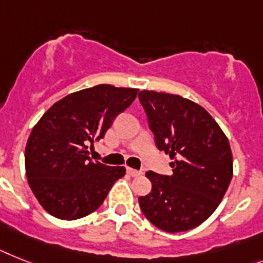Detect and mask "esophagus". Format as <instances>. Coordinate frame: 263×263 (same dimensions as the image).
I'll return each instance as SVG.
<instances>
[{
	"mask_svg": "<svg viewBox=\"0 0 263 263\" xmlns=\"http://www.w3.org/2000/svg\"><path fill=\"white\" fill-rule=\"evenodd\" d=\"M126 172H127V175H130L132 177H137V176L141 175L140 171H136V169H132V168H127Z\"/></svg>",
	"mask_w": 263,
	"mask_h": 263,
	"instance_id": "1",
	"label": "esophagus"
}]
</instances>
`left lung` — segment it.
I'll use <instances>...</instances> for the list:
<instances>
[{"label":"left lung","mask_w":263,"mask_h":263,"mask_svg":"<svg viewBox=\"0 0 263 263\" xmlns=\"http://www.w3.org/2000/svg\"><path fill=\"white\" fill-rule=\"evenodd\" d=\"M156 145L173 161L172 175L146 172L152 191L138 197L146 219L166 233L188 231L207 220L233 179L226 134L205 108L180 95L138 94Z\"/></svg>","instance_id":"1"}]
</instances>
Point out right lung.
I'll use <instances>...</instances> for the list:
<instances>
[{"label": "right lung", "mask_w": 263, "mask_h": 263, "mask_svg": "<svg viewBox=\"0 0 263 263\" xmlns=\"http://www.w3.org/2000/svg\"><path fill=\"white\" fill-rule=\"evenodd\" d=\"M137 92L111 84L84 88L56 102L34 125L25 146V172L33 195L52 216H87L125 176V166L91 161L87 149L105 137Z\"/></svg>", "instance_id": "right-lung-1"}]
</instances>
